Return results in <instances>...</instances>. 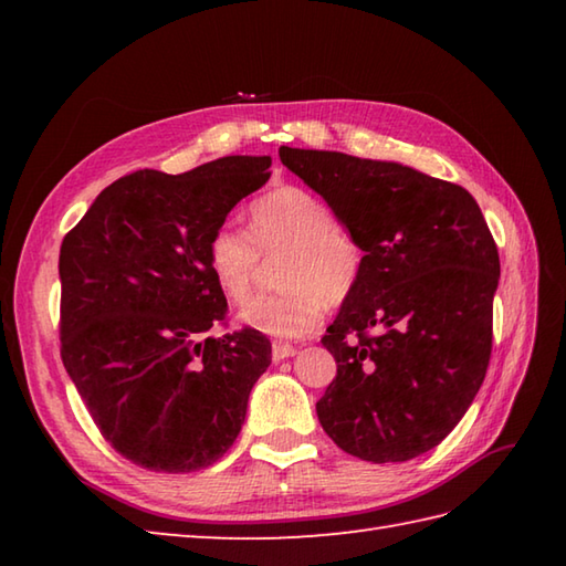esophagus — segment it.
I'll list each match as a JSON object with an SVG mask.
<instances>
[{"mask_svg":"<svg viewBox=\"0 0 566 566\" xmlns=\"http://www.w3.org/2000/svg\"><path fill=\"white\" fill-rule=\"evenodd\" d=\"M294 355H296L294 345L282 343V340L272 343V359H274V363H280V359H286V357H294Z\"/></svg>","mask_w":566,"mask_h":566,"instance_id":"obj_1","label":"esophagus"}]
</instances>
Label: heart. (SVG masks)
Listing matches in <instances>:
<instances>
[{
	"mask_svg": "<svg viewBox=\"0 0 566 566\" xmlns=\"http://www.w3.org/2000/svg\"><path fill=\"white\" fill-rule=\"evenodd\" d=\"M209 270L228 302L243 304L262 258L284 252L276 268L282 292L258 296L240 311L250 328L274 338H304L326 306H340L357 290L363 248L335 221L326 201L304 187L272 189L250 207V233L221 226L209 240Z\"/></svg>",
	"mask_w": 566,
	"mask_h": 566,
	"instance_id": "1",
	"label": "heart"
}]
</instances>
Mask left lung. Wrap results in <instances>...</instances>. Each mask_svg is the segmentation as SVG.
Wrapping results in <instances>:
<instances>
[{
	"mask_svg": "<svg viewBox=\"0 0 566 566\" xmlns=\"http://www.w3.org/2000/svg\"><path fill=\"white\" fill-rule=\"evenodd\" d=\"M280 158L365 252L321 340L338 363L316 403L321 426L359 460H413L450 436L486 377L494 235L464 187L413 167L286 146Z\"/></svg>",
	"mask_w": 566,
	"mask_h": 566,
	"instance_id": "obj_1",
	"label": "left lung"
}]
</instances>
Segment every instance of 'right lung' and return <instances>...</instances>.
Here are the masks:
<instances>
[{
	"mask_svg": "<svg viewBox=\"0 0 566 566\" xmlns=\"http://www.w3.org/2000/svg\"><path fill=\"white\" fill-rule=\"evenodd\" d=\"M270 165L228 155L182 175H126L60 245V357L104 440L150 472L221 460L272 363L255 328L207 335L228 308L209 240Z\"/></svg>",
	"mask_w": 566,
	"mask_h": 566,
	"instance_id": "1",
	"label": "right lung"
}]
</instances>
